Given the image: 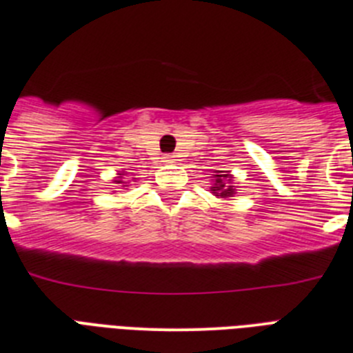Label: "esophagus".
Returning a JSON list of instances; mask_svg holds the SVG:
<instances>
[{
    "mask_svg": "<svg viewBox=\"0 0 353 353\" xmlns=\"http://www.w3.org/2000/svg\"><path fill=\"white\" fill-rule=\"evenodd\" d=\"M163 161L165 163H174V161H176V157H174V154H165Z\"/></svg>",
    "mask_w": 353,
    "mask_h": 353,
    "instance_id": "1",
    "label": "esophagus"
}]
</instances>
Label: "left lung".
I'll return each instance as SVG.
<instances>
[{
    "label": "left lung",
    "mask_w": 353,
    "mask_h": 353,
    "mask_svg": "<svg viewBox=\"0 0 353 353\" xmlns=\"http://www.w3.org/2000/svg\"><path fill=\"white\" fill-rule=\"evenodd\" d=\"M214 181V186L211 188V192L214 193L216 196H221V199H228V196H234V193H236V188L232 186L230 181L232 177L228 176V174H223V176H216Z\"/></svg>",
    "instance_id": "left-lung-1"
}]
</instances>
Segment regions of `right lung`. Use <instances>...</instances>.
I'll use <instances>...</instances> for the list:
<instances>
[{
	"instance_id": "1",
	"label": "right lung",
	"mask_w": 353,
	"mask_h": 353,
	"mask_svg": "<svg viewBox=\"0 0 353 353\" xmlns=\"http://www.w3.org/2000/svg\"><path fill=\"white\" fill-rule=\"evenodd\" d=\"M116 183H117V184H119V183H123V181H116Z\"/></svg>"
}]
</instances>
